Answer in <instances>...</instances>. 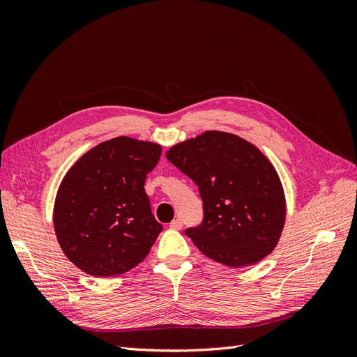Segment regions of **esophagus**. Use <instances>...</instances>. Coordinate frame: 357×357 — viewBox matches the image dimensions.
I'll return each mask as SVG.
<instances>
[{
  "mask_svg": "<svg viewBox=\"0 0 357 357\" xmlns=\"http://www.w3.org/2000/svg\"><path fill=\"white\" fill-rule=\"evenodd\" d=\"M181 226H183V223H181L180 219H176V220H172V222L169 223V228L174 229V231H180Z\"/></svg>",
  "mask_w": 357,
  "mask_h": 357,
  "instance_id": "34e87169",
  "label": "esophagus"
}]
</instances>
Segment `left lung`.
<instances>
[{"instance_id":"8db88e82","label":"left lung","mask_w":357,"mask_h":357,"mask_svg":"<svg viewBox=\"0 0 357 357\" xmlns=\"http://www.w3.org/2000/svg\"><path fill=\"white\" fill-rule=\"evenodd\" d=\"M167 159L199 188L204 220L186 235L199 252L231 268L261 262L278 244L286 198L274 165L247 139L205 131L177 143Z\"/></svg>"}]
</instances>
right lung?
<instances>
[{
	"mask_svg": "<svg viewBox=\"0 0 357 357\" xmlns=\"http://www.w3.org/2000/svg\"><path fill=\"white\" fill-rule=\"evenodd\" d=\"M162 146L116 137L92 147L63 176L53 228L70 261L86 274L113 277L137 266L162 231L144 181Z\"/></svg>",
	"mask_w": 357,
	"mask_h": 357,
	"instance_id": "obj_1",
	"label": "right lung"
}]
</instances>
